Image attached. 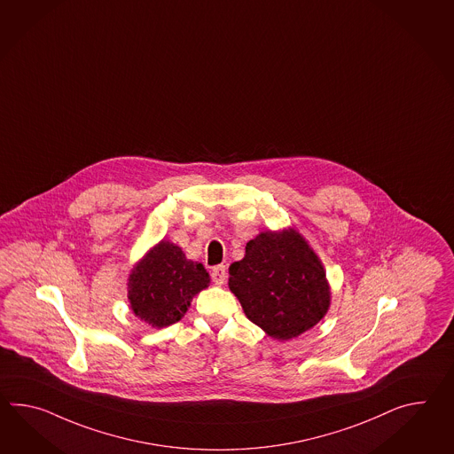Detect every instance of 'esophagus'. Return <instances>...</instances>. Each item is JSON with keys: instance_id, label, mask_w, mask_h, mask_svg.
I'll use <instances>...</instances> for the list:
<instances>
[{"instance_id": "esophagus-1", "label": "esophagus", "mask_w": 454, "mask_h": 454, "mask_svg": "<svg viewBox=\"0 0 454 454\" xmlns=\"http://www.w3.org/2000/svg\"><path fill=\"white\" fill-rule=\"evenodd\" d=\"M226 277H228L226 276V267L216 266L211 269V278L216 286H223L226 282Z\"/></svg>"}]
</instances>
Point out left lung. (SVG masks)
Listing matches in <instances>:
<instances>
[{"mask_svg":"<svg viewBox=\"0 0 454 454\" xmlns=\"http://www.w3.org/2000/svg\"><path fill=\"white\" fill-rule=\"evenodd\" d=\"M228 286L267 336L288 341L318 325L332 305L320 257L294 226L262 231L230 266Z\"/></svg>","mask_w":454,"mask_h":454,"instance_id":"1","label":"left lung"}]
</instances>
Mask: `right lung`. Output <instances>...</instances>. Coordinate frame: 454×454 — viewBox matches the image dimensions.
Masks as SVG:
<instances>
[{"label": "right lung", "instance_id": "add662e5", "mask_svg": "<svg viewBox=\"0 0 454 454\" xmlns=\"http://www.w3.org/2000/svg\"><path fill=\"white\" fill-rule=\"evenodd\" d=\"M210 286L203 264L190 261L182 247L159 241L134 264L128 277L129 309L153 328L182 320L193 297Z\"/></svg>", "mask_w": 454, "mask_h": 454}]
</instances>
